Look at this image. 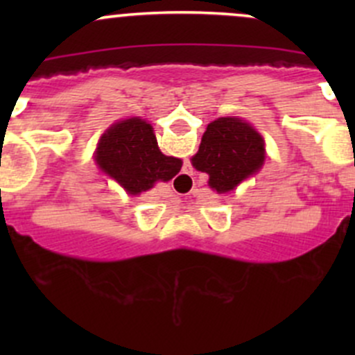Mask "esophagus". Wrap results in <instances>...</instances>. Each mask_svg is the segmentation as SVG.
Returning a JSON list of instances; mask_svg holds the SVG:
<instances>
[{
  "mask_svg": "<svg viewBox=\"0 0 355 355\" xmlns=\"http://www.w3.org/2000/svg\"><path fill=\"white\" fill-rule=\"evenodd\" d=\"M175 185H177L178 189H189L191 187V184H192V178H191V175H187V173H182V175H178L177 178H175V182H173Z\"/></svg>",
  "mask_w": 355,
  "mask_h": 355,
  "instance_id": "esophagus-1",
  "label": "esophagus"
}]
</instances>
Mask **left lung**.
<instances>
[{"label":"left lung","mask_w":355,"mask_h":355,"mask_svg":"<svg viewBox=\"0 0 355 355\" xmlns=\"http://www.w3.org/2000/svg\"><path fill=\"white\" fill-rule=\"evenodd\" d=\"M264 163L263 137L241 118L225 116L211 121L192 157L196 170L209 175V187L218 194L234 191Z\"/></svg>","instance_id":"obj_1"}]
</instances>
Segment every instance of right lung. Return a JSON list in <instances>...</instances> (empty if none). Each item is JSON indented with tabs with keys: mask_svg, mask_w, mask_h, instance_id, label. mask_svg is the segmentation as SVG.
I'll return each instance as SVG.
<instances>
[{
	"mask_svg": "<svg viewBox=\"0 0 355 355\" xmlns=\"http://www.w3.org/2000/svg\"><path fill=\"white\" fill-rule=\"evenodd\" d=\"M96 161L132 196L144 194L156 182H168L182 168L178 157L159 151L153 127L141 118L111 125L99 141Z\"/></svg>",
	"mask_w": 355,
	"mask_h": 355,
	"instance_id": "right-lung-1",
	"label": "right lung"
}]
</instances>
